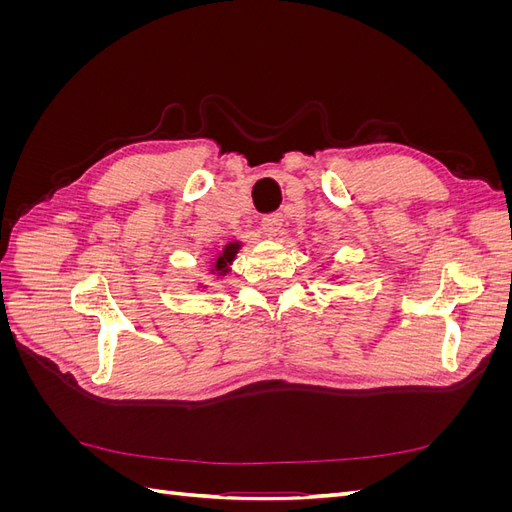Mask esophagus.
I'll return each mask as SVG.
<instances>
[{
    "mask_svg": "<svg viewBox=\"0 0 512 512\" xmlns=\"http://www.w3.org/2000/svg\"><path fill=\"white\" fill-rule=\"evenodd\" d=\"M282 226H284L282 213L267 215V218L262 220V232H265L267 237H277V235H280V232H282Z\"/></svg>",
    "mask_w": 512,
    "mask_h": 512,
    "instance_id": "obj_1",
    "label": "esophagus"
}]
</instances>
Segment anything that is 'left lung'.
Wrapping results in <instances>:
<instances>
[{"instance_id":"left-lung-1","label":"left lung","mask_w":512,"mask_h":512,"mask_svg":"<svg viewBox=\"0 0 512 512\" xmlns=\"http://www.w3.org/2000/svg\"><path fill=\"white\" fill-rule=\"evenodd\" d=\"M320 267H324V262H322ZM339 277H342V273H331V275H329V280H331V282H339Z\"/></svg>"}]
</instances>
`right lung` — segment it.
Listing matches in <instances>:
<instances>
[{"label": "right lung", "mask_w": 512, "mask_h": 512, "mask_svg": "<svg viewBox=\"0 0 512 512\" xmlns=\"http://www.w3.org/2000/svg\"><path fill=\"white\" fill-rule=\"evenodd\" d=\"M241 247H243V241H241V239L228 241V243L222 247V250H218V252L213 254V258H211V262H209V273L218 277V280H224V277L230 273V265H232V262H235V258H237ZM196 288L207 290L209 284L198 282Z\"/></svg>", "instance_id": "obj_1"}]
</instances>
